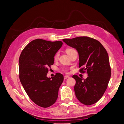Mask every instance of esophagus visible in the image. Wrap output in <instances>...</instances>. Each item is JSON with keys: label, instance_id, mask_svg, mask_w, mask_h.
<instances>
[{"label": "esophagus", "instance_id": "34e87169", "mask_svg": "<svg viewBox=\"0 0 124 124\" xmlns=\"http://www.w3.org/2000/svg\"><path fill=\"white\" fill-rule=\"evenodd\" d=\"M69 78V76H64V80H66L67 78Z\"/></svg>", "mask_w": 124, "mask_h": 124}]
</instances>
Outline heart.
Segmentation results:
<instances>
[{
  "label": "heart",
  "instance_id": "heart-1",
  "mask_svg": "<svg viewBox=\"0 0 124 124\" xmlns=\"http://www.w3.org/2000/svg\"><path fill=\"white\" fill-rule=\"evenodd\" d=\"M74 50H75L73 49V48H67L66 49V53L69 55L71 53V52H73ZM58 56H59L58 52H57V53H56V54L54 55V59H57L58 58ZM62 70L64 71V72H66L67 71V70L65 69H63Z\"/></svg>",
  "mask_w": 124,
  "mask_h": 124
}]
</instances>
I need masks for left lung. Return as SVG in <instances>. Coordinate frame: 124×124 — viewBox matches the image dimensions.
I'll list each match as a JSON object with an SVG mask.
<instances>
[{
  "mask_svg": "<svg viewBox=\"0 0 124 124\" xmlns=\"http://www.w3.org/2000/svg\"><path fill=\"white\" fill-rule=\"evenodd\" d=\"M68 46L76 48L79 55L81 73L87 72L85 80L73 75L76 81L74 92L80 102L94 104L103 95L109 82L111 69L106 48L99 41L87 36L63 39Z\"/></svg>",
  "mask_w": 124,
  "mask_h": 124,
  "instance_id": "left-lung-1",
  "label": "left lung"
}]
</instances>
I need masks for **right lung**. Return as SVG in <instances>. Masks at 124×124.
<instances>
[{
    "label": "right lung",
    "mask_w": 124,
    "mask_h": 124,
    "mask_svg": "<svg viewBox=\"0 0 124 124\" xmlns=\"http://www.w3.org/2000/svg\"><path fill=\"white\" fill-rule=\"evenodd\" d=\"M61 41L37 39L32 40L22 51L19 58V78L26 93L39 107L48 108L55 103L63 75L56 73L51 78L46 75L54 64V55L61 47Z\"/></svg>",
    "instance_id": "1"
}]
</instances>
